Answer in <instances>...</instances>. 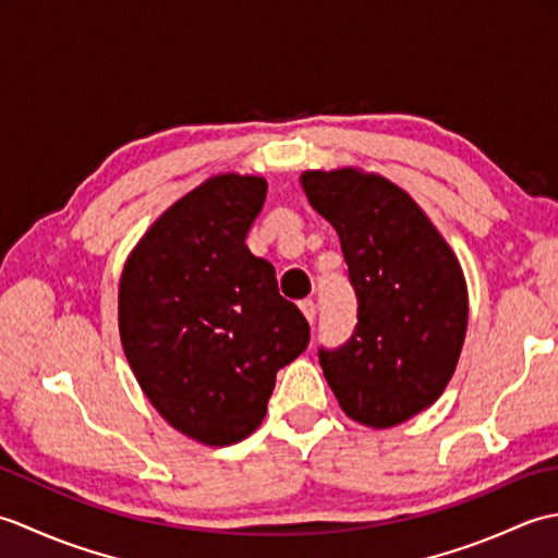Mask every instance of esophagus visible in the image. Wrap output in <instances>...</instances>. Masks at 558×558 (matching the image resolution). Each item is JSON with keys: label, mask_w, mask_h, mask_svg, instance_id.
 I'll list each match as a JSON object with an SVG mask.
<instances>
[{"label": "esophagus", "mask_w": 558, "mask_h": 558, "mask_svg": "<svg viewBox=\"0 0 558 558\" xmlns=\"http://www.w3.org/2000/svg\"><path fill=\"white\" fill-rule=\"evenodd\" d=\"M300 310H302V314L306 316V322L314 324V318H316V304H314L312 300H304V302H300Z\"/></svg>", "instance_id": "1"}]
</instances>
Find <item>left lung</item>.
<instances>
[{
  "instance_id": "1",
  "label": "left lung",
  "mask_w": 558,
  "mask_h": 558,
  "mask_svg": "<svg viewBox=\"0 0 558 558\" xmlns=\"http://www.w3.org/2000/svg\"><path fill=\"white\" fill-rule=\"evenodd\" d=\"M304 194L333 225L357 298V326L336 350L318 348L348 417L386 429L444 393L468 328L456 254L393 182L357 170L304 172Z\"/></svg>"
}]
</instances>
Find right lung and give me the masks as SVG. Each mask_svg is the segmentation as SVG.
<instances>
[{"label":"right lung","mask_w":558,"mask_h":558,"mask_svg":"<svg viewBox=\"0 0 558 558\" xmlns=\"http://www.w3.org/2000/svg\"><path fill=\"white\" fill-rule=\"evenodd\" d=\"M264 201L260 177H213L162 213L122 272L129 366L153 408L208 446L256 432L276 374L310 345L276 268L246 248Z\"/></svg>","instance_id":"right-lung-1"}]
</instances>
